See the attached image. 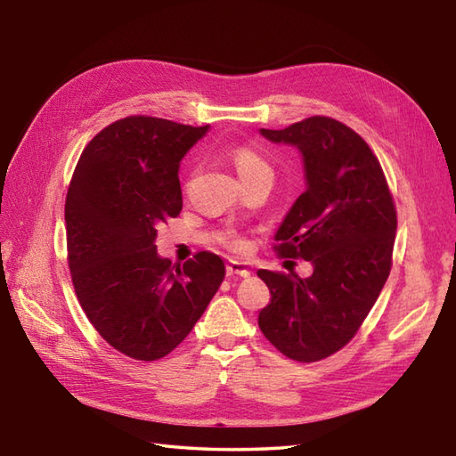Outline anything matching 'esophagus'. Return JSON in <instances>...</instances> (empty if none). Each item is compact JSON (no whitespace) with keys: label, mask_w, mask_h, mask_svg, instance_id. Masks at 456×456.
<instances>
[{"label":"esophagus","mask_w":456,"mask_h":456,"mask_svg":"<svg viewBox=\"0 0 456 456\" xmlns=\"http://www.w3.org/2000/svg\"><path fill=\"white\" fill-rule=\"evenodd\" d=\"M227 274L229 276L247 278V276H250V268H248L247 263H240V260H229V263H227Z\"/></svg>","instance_id":"1"}]
</instances>
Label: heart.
Here are the masks:
<instances>
[{"label": "heart", "mask_w": 456, "mask_h": 456, "mask_svg": "<svg viewBox=\"0 0 456 456\" xmlns=\"http://www.w3.org/2000/svg\"><path fill=\"white\" fill-rule=\"evenodd\" d=\"M231 160H233L240 180L256 178V176L273 178V168H270V164L263 159V154H258L255 149L235 147L231 151Z\"/></svg>", "instance_id": "obj_1"}]
</instances>
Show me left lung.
Returning a JSON list of instances; mask_svg holds the SVG:
<instances>
[{
    "label": "left lung",
    "mask_w": 456,
    "mask_h": 456,
    "mask_svg": "<svg viewBox=\"0 0 456 456\" xmlns=\"http://www.w3.org/2000/svg\"><path fill=\"white\" fill-rule=\"evenodd\" d=\"M260 134L302 154L305 191L274 240L280 255L307 260L314 273L258 270L273 296L258 327L288 358L315 362L351 341L380 296L392 266L395 208L380 162L346 125L309 118Z\"/></svg>",
    "instance_id": "1"
}]
</instances>
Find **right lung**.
<instances>
[{"instance_id": "right-lung-1", "label": "right lung", "mask_w": 456, "mask_h": 456, "mask_svg": "<svg viewBox=\"0 0 456 456\" xmlns=\"http://www.w3.org/2000/svg\"><path fill=\"white\" fill-rule=\"evenodd\" d=\"M208 131L144 115L115 121L84 149L68 188L76 296L95 331L137 361L174 351L225 278L217 255L198 253L180 268L154 245L160 223L182 211L180 162Z\"/></svg>"}]
</instances>
